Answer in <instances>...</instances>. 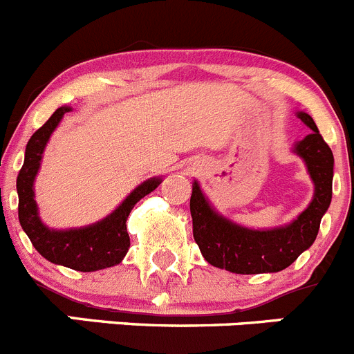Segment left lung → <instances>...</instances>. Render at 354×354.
<instances>
[{
    "instance_id": "8db88e82",
    "label": "left lung",
    "mask_w": 354,
    "mask_h": 354,
    "mask_svg": "<svg viewBox=\"0 0 354 354\" xmlns=\"http://www.w3.org/2000/svg\"><path fill=\"white\" fill-rule=\"evenodd\" d=\"M297 116L311 129V133L294 146V153L304 160L315 184L309 207L287 225L250 230L215 212L194 180L189 201L193 236L208 264L236 274L278 272L315 243L319 222L332 201L334 154L319 136L313 118L302 111Z\"/></svg>"
}]
</instances>
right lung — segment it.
<instances>
[{
	"instance_id": "add662e5",
	"label": "right lung",
	"mask_w": 354,
	"mask_h": 354,
	"mask_svg": "<svg viewBox=\"0 0 354 354\" xmlns=\"http://www.w3.org/2000/svg\"><path fill=\"white\" fill-rule=\"evenodd\" d=\"M71 107H59L48 118L41 129L36 130L26 146L24 165L17 177L19 193V221L22 230L31 240L32 247L53 264L66 266L74 271H99L123 261L130 248V236L127 233V218L137 201L156 189L161 179L153 177L137 186L123 203L95 224L74 230H50L39 218L38 205L35 200V179L41 165L43 151L53 130Z\"/></svg>"
}]
</instances>
